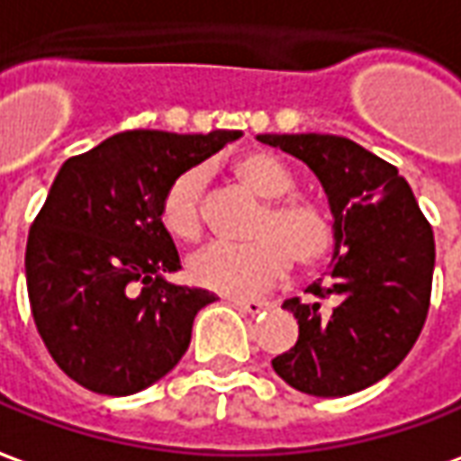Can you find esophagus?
Instances as JSON below:
<instances>
[{"label":"esophagus","mask_w":461,"mask_h":461,"mask_svg":"<svg viewBox=\"0 0 461 461\" xmlns=\"http://www.w3.org/2000/svg\"><path fill=\"white\" fill-rule=\"evenodd\" d=\"M233 306L243 311V313H250V316H256V313H263V311L271 309V303H268V301H253V298H233Z\"/></svg>","instance_id":"obj_1"}]
</instances>
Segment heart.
<instances>
[{"instance_id":"heart-1","label":"heart","mask_w":461,"mask_h":461,"mask_svg":"<svg viewBox=\"0 0 461 461\" xmlns=\"http://www.w3.org/2000/svg\"><path fill=\"white\" fill-rule=\"evenodd\" d=\"M236 177L263 200L250 225L249 243H211L185 263L193 284L228 296H256L278 284L294 263L298 271H316L336 249V221L321 200L291 195L296 177L284 160L263 150L238 158ZM205 170L177 173L160 198V223L176 240H195L203 230Z\"/></svg>"}]
</instances>
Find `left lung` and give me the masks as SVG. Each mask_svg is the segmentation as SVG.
<instances>
[{"label":"left lung","mask_w":461,"mask_h":461,"mask_svg":"<svg viewBox=\"0 0 461 461\" xmlns=\"http://www.w3.org/2000/svg\"><path fill=\"white\" fill-rule=\"evenodd\" d=\"M309 165L336 221L329 278L284 303L298 341L273 358L288 386L348 396L384 379L417 344L429 313L434 233L394 165L339 135H258Z\"/></svg>","instance_id":"left-lung-1"}]
</instances>
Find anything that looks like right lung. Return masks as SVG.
<instances>
[{
    "mask_svg": "<svg viewBox=\"0 0 461 461\" xmlns=\"http://www.w3.org/2000/svg\"><path fill=\"white\" fill-rule=\"evenodd\" d=\"M238 130H128L69 158L27 238V294L55 364L95 394L128 396L188 351L193 319L215 298L167 284L180 268L160 223L167 183Z\"/></svg>",
    "mask_w": 461,
    "mask_h": 461,
    "instance_id": "right-lung-1",
    "label": "right lung"
}]
</instances>
